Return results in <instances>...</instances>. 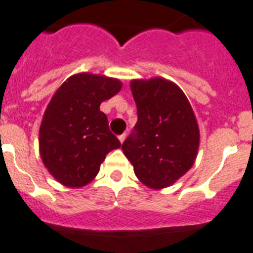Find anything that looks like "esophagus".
Segmentation results:
<instances>
[{"label": "esophagus", "mask_w": 253, "mask_h": 253, "mask_svg": "<svg viewBox=\"0 0 253 253\" xmlns=\"http://www.w3.org/2000/svg\"><path fill=\"white\" fill-rule=\"evenodd\" d=\"M118 139H120L121 144H122L123 141H125V139H126V133H122V135H120V136H118Z\"/></svg>", "instance_id": "esophagus-1"}]
</instances>
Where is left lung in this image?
Returning <instances> with one entry per match:
<instances>
[{
  "mask_svg": "<svg viewBox=\"0 0 253 253\" xmlns=\"http://www.w3.org/2000/svg\"><path fill=\"white\" fill-rule=\"evenodd\" d=\"M137 122L122 149L137 179L153 190L169 187L191 169L200 132L186 94L162 78L132 80Z\"/></svg>",
  "mask_w": 253,
  "mask_h": 253,
  "instance_id": "obj_1",
  "label": "left lung"
}]
</instances>
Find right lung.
Masks as SVG:
<instances>
[{"label": "right lung", "mask_w": 253, "mask_h": 253, "mask_svg": "<svg viewBox=\"0 0 253 253\" xmlns=\"http://www.w3.org/2000/svg\"><path fill=\"white\" fill-rule=\"evenodd\" d=\"M122 88L118 79L80 73L57 89L41 121L40 156L66 187H83L97 175L106 155L121 147L100 104Z\"/></svg>", "instance_id": "add662e5"}]
</instances>
